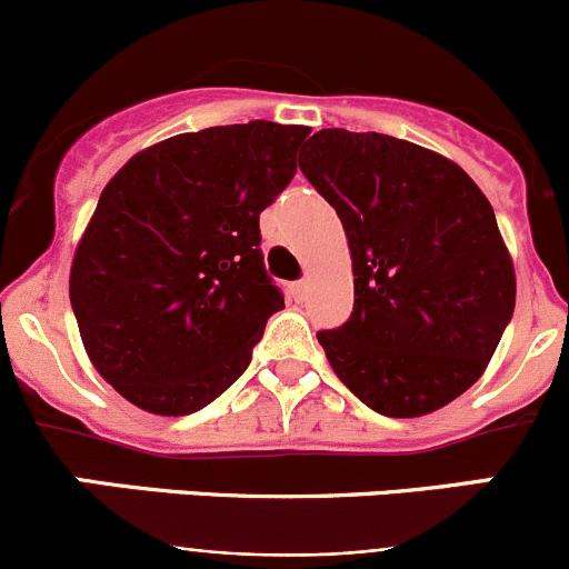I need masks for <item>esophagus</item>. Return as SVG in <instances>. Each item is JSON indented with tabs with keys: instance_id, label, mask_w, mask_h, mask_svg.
<instances>
[{
	"instance_id": "1",
	"label": "esophagus",
	"mask_w": 569,
	"mask_h": 569,
	"mask_svg": "<svg viewBox=\"0 0 569 569\" xmlns=\"http://www.w3.org/2000/svg\"><path fill=\"white\" fill-rule=\"evenodd\" d=\"M308 295V280H297V283H291V297L295 300H306Z\"/></svg>"
}]
</instances>
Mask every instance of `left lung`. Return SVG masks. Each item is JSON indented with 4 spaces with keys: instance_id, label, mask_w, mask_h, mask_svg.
<instances>
[{
    "instance_id": "left-lung-1",
    "label": "left lung",
    "mask_w": 569,
    "mask_h": 569,
    "mask_svg": "<svg viewBox=\"0 0 569 569\" xmlns=\"http://www.w3.org/2000/svg\"><path fill=\"white\" fill-rule=\"evenodd\" d=\"M300 170L352 258V317L319 332L338 380L391 418L455 401L485 375L518 295L490 200L443 153L377 131H317Z\"/></svg>"
}]
</instances>
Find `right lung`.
<instances>
[{
  "instance_id": "obj_1",
  "label": "right lung",
  "mask_w": 569,
  "mask_h": 569,
  "mask_svg": "<svg viewBox=\"0 0 569 569\" xmlns=\"http://www.w3.org/2000/svg\"><path fill=\"white\" fill-rule=\"evenodd\" d=\"M308 126L250 120L142 148L101 192L68 278L84 352L126 401L189 416L239 380L283 295L258 214Z\"/></svg>"
}]
</instances>
